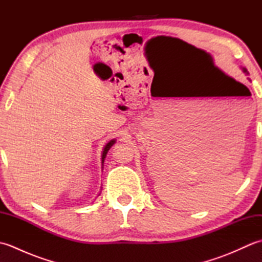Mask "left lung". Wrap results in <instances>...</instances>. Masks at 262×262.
<instances>
[{"label":"left lung","mask_w":262,"mask_h":262,"mask_svg":"<svg viewBox=\"0 0 262 262\" xmlns=\"http://www.w3.org/2000/svg\"><path fill=\"white\" fill-rule=\"evenodd\" d=\"M243 72H244V73H248V71L246 69H243Z\"/></svg>","instance_id":"left-lung-1"}]
</instances>
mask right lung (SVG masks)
Wrapping results in <instances>:
<instances>
[{"instance_id": "add662e5", "label": "right lung", "mask_w": 262, "mask_h": 262, "mask_svg": "<svg viewBox=\"0 0 262 262\" xmlns=\"http://www.w3.org/2000/svg\"><path fill=\"white\" fill-rule=\"evenodd\" d=\"M115 142H116L115 140L110 141V142L107 144V145L104 146V148H103V153H102V163H103V161H104V159H105V155H107V153H108V151H109V149H110V147L114 145Z\"/></svg>"}]
</instances>
